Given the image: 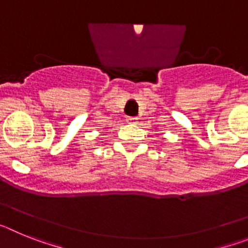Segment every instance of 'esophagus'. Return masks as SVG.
Segmentation results:
<instances>
[{
  "mask_svg": "<svg viewBox=\"0 0 248 248\" xmlns=\"http://www.w3.org/2000/svg\"><path fill=\"white\" fill-rule=\"evenodd\" d=\"M126 122H128L129 124H135V123L138 122V118H135V117H128V118H126Z\"/></svg>",
  "mask_w": 248,
  "mask_h": 248,
  "instance_id": "34e87169",
  "label": "esophagus"
}]
</instances>
